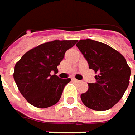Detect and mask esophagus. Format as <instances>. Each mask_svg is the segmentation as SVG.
<instances>
[{"label": "esophagus", "instance_id": "1", "mask_svg": "<svg viewBox=\"0 0 135 135\" xmlns=\"http://www.w3.org/2000/svg\"><path fill=\"white\" fill-rule=\"evenodd\" d=\"M73 81H75V82H76V83H79V82H80L79 80H76V79H75V78H73Z\"/></svg>", "mask_w": 135, "mask_h": 135}]
</instances>
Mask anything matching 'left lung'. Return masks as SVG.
Wrapping results in <instances>:
<instances>
[{
    "label": "left lung",
    "mask_w": 135,
    "mask_h": 135,
    "mask_svg": "<svg viewBox=\"0 0 135 135\" xmlns=\"http://www.w3.org/2000/svg\"><path fill=\"white\" fill-rule=\"evenodd\" d=\"M76 46L97 73L95 82L88 84V91L81 95L82 103L95 111L110 109L122 98L129 83L130 68L126 59L111 46L90 39L79 41Z\"/></svg>",
    "instance_id": "1"
}]
</instances>
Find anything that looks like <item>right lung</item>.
<instances>
[{
	"mask_svg": "<svg viewBox=\"0 0 135 135\" xmlns=\"http://www.w3.org/2000/svg\"><path fill=\"white\" fill-rule=\"evenodd\" d=\"M77 42L53 41L41 44L24 54L15 66L14 79L18 90L32 106L45 108L56 104L71 79H61L57 66L65 52ZM55 71V74L51 73Z\"/></svg>",
	"mask_w": 135,
	"mask_h": 135,
	"instance_id": "right-lung-1",
	"label": "right lung"
}]
</instances>
